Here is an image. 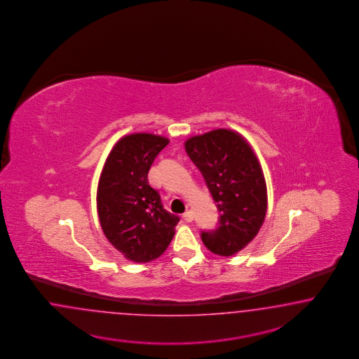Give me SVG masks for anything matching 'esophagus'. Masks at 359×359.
<instances>
[{"mask_svg":"<svg viewBox=\"0 0 359 359\" xmlns=\"http://www.w3.org/2000/svg\"><path fill=\"white\" fill-rule=\"evenodd\" d=\"M183 219L185 222H192L194 221V213L191 210H187L184 215H183Z\"/></svg>","mask_w":359,"mask_h":359,"instance_id":"obj_1","label":"esophagus"}]
</instances>
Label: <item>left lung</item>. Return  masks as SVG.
<instances>
[{
  "instance_id": "left-lung-1",
  "label": "left lung",
  "mask_w": 359,
  "mask_h": 359,
  "mask_svg": "<svg viewBox=\"0 0 359 359\" xmlns=\"http://www.w3.org/2000/svg\"><path fill=\"white\" fill-rule=\"evenodd\" d=\"M185 151L204 176L217 203L218 226L203 231L208 250L231 257L258 234L267 210V188L261 164L246 140L217 129L185 141Z\"/></svg>"
}]
</instances>
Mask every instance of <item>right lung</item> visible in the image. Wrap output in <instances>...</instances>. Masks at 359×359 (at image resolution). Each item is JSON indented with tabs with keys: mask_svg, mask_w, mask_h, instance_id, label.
Here are the masks:
<instances>
[{
	"mask_svg": "<svg viewBox=\"0 0 359 359\" xmlns=\"http://www.w3.org/2000/svg\"><path fill=\"white\" fill-rule=\"evenodd\" d=\"M168 140L130 134L114 144L98 180L97 212L109 242L137 263L159 258L174 238L180 218L163 208L147 174Z\"/></svg>",
	"mask_w": 359,
	"mask_h": 359,
	"instance_id": "right-lung-1",
	"label": "right lung"
}]
</instances>
